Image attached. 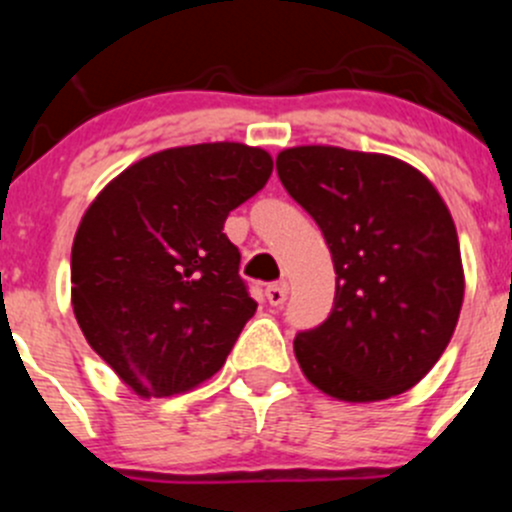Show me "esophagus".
<instances>
[{"instance_id": "obj_1", "label": "esophagus", "mask_w": 512, "mask_h": 512, "mask_svg": "<svg viewBox=\"0 0 512 512\" xmlns=\"http://www.w3.org/2000/svg\"><path fill=\"white\" fill-rule=\"evenodd\" d=\"M265 294H267V302H270L272 307H280V304H285V299L289 294L287 282H272V285H267Z\"/></svg>"}]
</instances>
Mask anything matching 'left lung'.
I'll return each mask as SVG.
<instances>
[{"instance_id": "8db88e82", "label": "left lung", "mask_w": 512, "mask_h": 512, "mask_svg": "<svg viewBox=\"0 0 512 512\" xmlns=\"http://www.w3.org/2000/svg\"><path fill=\"white\" fill-rule=\"evenodd\" d=\"M277 173L337 272L327 322L294 339L299 369L349 404L404 394L446 352L466 292L446 203L421 170L384 153L285 148Z\"/></svg>"}]
</instances>
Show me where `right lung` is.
<instances>
[{
  "label": "right lung",
  "instance_id": "right-lung-1",
  "mask_svg": "<svg viewBox=\"0 0 512 512\" xmlns=\"http://www.w3.org/2000/svg\"><path fill=\"white\" fill-rule=\"evenodd\" d=\"M270 175V153L245 143L168 148L128 165L81 218L71 247L76 322L138 396L203 384L255 314L223 227Z\"/></svg>",
  "mask_w": 512,
  "mask_h": 512
}]
</instances>
